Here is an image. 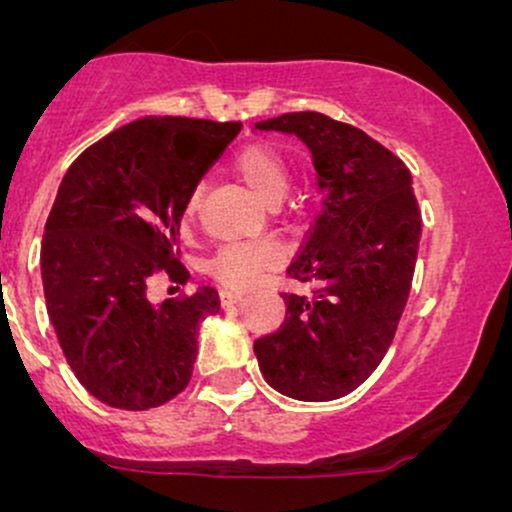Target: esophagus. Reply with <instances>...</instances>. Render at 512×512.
<instances>
[{
  "mask_svg": "<svg viewBox=\"0 0 512 512\" xmlns=\"http://www.w3.org/2000/svg\"><path fill=\"white\" fill-rule=\"evenodd\" d=\"M221 305H233V303H238L240 298H243V293L240 291H228V289H223L221 293Z\"/></svg>",
  "mask_w": 512,
  "mask_h": 512,
  "instance_id": "esophagus-1",
  "label": "esophagus"
}]
</instances>
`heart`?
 Returning a JSON list of instances; mask_svg holds the SVG:
<instances>
[{
    "mask_svg": "<svg viewBox=\"0 0 512 512\" xmlns=\"http://www.w3.org/2000/svg\"><path fill=\"white\" fill-rule=\"evenodd\" d=\"M233 173L250 187L252 195L269 207L281 202L291 182L289 161L269 142L243 146L233 158ZM199 202H202V187L197 185L182 204V221L195 219ZM276 262H279V252L269 243L223 245L209 262V272L216 281L231 286V289H245L262 272L272 269Z\"/></svg>",
    "mask_w": 512,
    "mask_h": 512,
    "instance_id": "1",
    "label": "heart"
}]
</instances>
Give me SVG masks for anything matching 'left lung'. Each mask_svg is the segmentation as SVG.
<instances>
[{"mask_svg":"<svg viewBox=\"0 0 512 512\" xmlns=\"http://www.w3.org/2000/svg\"><path fill=\"white\" fill-rule=\"evenodd\" d=\"M296 134L313 154L322 211L286 274L308 293H281V327L255 342L269 385L301 402L354 392L380 366L407 305L421 211L402 158L363 129L322 113L257 122Z\"/></svg>","mask_w":512,"mask_h":512,"instance_id":"8db88e82","label":"left lung"}]
</instances>
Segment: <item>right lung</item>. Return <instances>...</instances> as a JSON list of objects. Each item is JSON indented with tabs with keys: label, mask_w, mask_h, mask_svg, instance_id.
Instances as JSON below:
<instances>
[{
	"label": "right lung",
	"mask_w": 512,
	"mask_h": 512,
	"mask_svg": "<svg viewBox=\"0 0 512 512\" xmlns=\"http://www.w3.org/2000/svg\"><path fill=\"white\" fill-rule=\"evenodd\" d=\"M240 127L142 117L62 178L40 250L45 303L69 368L108 407H161L190 383L199 322L219 313V293L199 286L154 305L146 286L158 274L190 279L178 260L182 204Z\"/></svg>",
	"instance_id": "right-lung-1"
}]
</instances>
